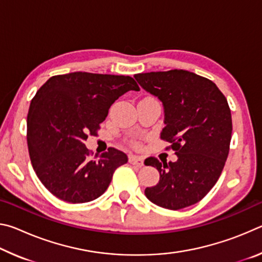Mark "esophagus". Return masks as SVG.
Here are the masks:
<instances>
[{
  "label": "esophagus",
  "instance_id": "esophagus-1",
  "mask_svg": "<svg viewBox=\"0 0 262 262\" xmlns=\"http://www.w3.org/2000/svg\"><path fill=\"white\" fill-rule=\"evenodd\" d=\"M129 163L133 164V165L141 167L142 165H143V159L139 156H135V155H132V156H129Z\"/></svg>",
  "mask_w": 262,
  "mask_h": 262
}]
</instances>
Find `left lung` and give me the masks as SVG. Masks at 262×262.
<instances>
[{
    "mask_svg": "<svg viewBox=\"0 0 262 262\" xmlns=\"http://www.w3.org/2000/svg\"><path fill=\"white\" fill-rule=\"evenodd\" d=\"M137 83L162 101L165 127L161 139L170 142L177 162L145 159L156 167L159 181L145 196L171 210L202 200L214 187L227 161L232 134L228 100L214 82L183 69L135 75Z\"/></svg>",
    "mask_w": 262,
    "mask_h": 262,
    "instance_id": "1",
    "label": "left lung"
}]
</instances>
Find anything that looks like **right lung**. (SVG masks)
I'll return each mask as SVG.
<instances>
[{
    "mask_svg": "<svg viewBox=\"0 0 262 262\" xmlns=\"http://www.w3.org/2000/svg\"><path fill=\"white\" fill-rule=\"evenodd\" d=\"M130 90H140L130 76L76 72L53 76L37 91L28 114V147L34 172L53 195L83 203L107 189L127 155L110 148L90 158L84 141L97 135L111 105Z\"/></svg>",
    "mask_w": 262,
    "mask_h": 262,
    "instance_id": "add662e5",
    "label": "right lung"
}]
</instances>
